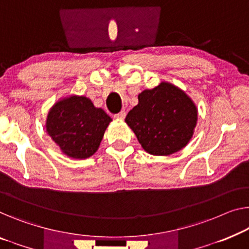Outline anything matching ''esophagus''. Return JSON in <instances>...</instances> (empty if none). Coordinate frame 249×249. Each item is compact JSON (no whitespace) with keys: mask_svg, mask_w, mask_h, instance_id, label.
Instances as JSON below:
<instances>
[{"mask_svg":"<svg viewBox=\"0 0 249 249\" xmlns=\"http://www.w3.org/2000/svg\"><path fill=\"white\" fill-rule=\"evenodd\" d=\"M125 116H126L125 110H122V112H120V113H117V114L114 115V117L117 118V120H124Z\"/></svg>","mask_w":249,"mask_h":249,"instance_id":"esophagus-1","label":"esophagus"}]
</instances>
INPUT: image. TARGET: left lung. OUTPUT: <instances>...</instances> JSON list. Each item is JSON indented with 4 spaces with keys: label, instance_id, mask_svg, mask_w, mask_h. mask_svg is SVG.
Segmentation results:
<instances>
[{
    "label": "left lung",
    "instance_id": "8db88e82",
    "mask_svg": "<svg viewBox=\"0 0 249 249\" xmlns=\"http://www.w3.org/2000/svg\"><path fill=\"white\" fill-rule=\"evenodd\" d=\"M196 107L180 88L161 83L139 95V104L125 118L139 142L152 155H170L183 148L194 135Z\"/></svg>",
    "mask_w": 249,
    "mask_h": 249
}]
</instances>
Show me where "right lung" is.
Here are the masks:
<instances>
[{"label": "right lung", "instance_id": "add662e5", "mask_svg": "<svg viewBox=\"0 0 249 249\" xmlns=\"http://www.w3.org/2000/svg\"><path fill=\"white\" fill-rule=\"evenodd\" d=\"M112 118L84 96L55 103L47 118V132L66 155L87 159L98 150Z\"/></svg>", "mask_w": 249, "mask_h": 249}]
</instances>
